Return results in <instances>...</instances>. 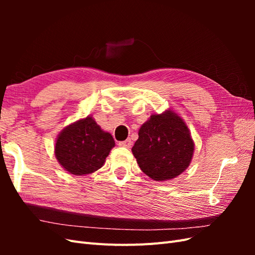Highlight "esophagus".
<instances>
[{"label":"esophagus","instance_id":"34e87169","mask_svg":"<svg viewBox=\"0 0 255 255\" xmlns=\"http://www.w3.org/2000/svg\"><path fill=\"white\" fill-rule=\"evenodd\" d=\"M119 145H121V146H126V148H130V146H132V140L129 139H127V140H125V141H120L119 142Z\"/></svg>","mask_w":255,"mask_h":255}]
</instances>
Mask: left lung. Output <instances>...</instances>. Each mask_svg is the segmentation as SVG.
Masks as SVG:
<instances>
[{
	"instance_id": "left-lung-1",
	"label": "left lung",
	"mask_w": 255,
	"mask_h": 255,
	"mask_svg": "<svg viewBox=\"0 0 255 255\" xmlns=\"http://www.w3.org/2000/svg\"><path fill=\"white\" fill-rule=\"evenodd\" d=\"M138 136L132 152L142 172L152 180H172L189 166L195 143L186 123L171 110L151 115Z\"/></svg>"
}]
</instances>
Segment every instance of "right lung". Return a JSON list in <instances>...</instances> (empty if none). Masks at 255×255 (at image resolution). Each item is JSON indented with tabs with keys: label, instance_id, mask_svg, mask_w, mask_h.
Instances as JSON below:
<instances>
[{
	"label": "right lung",
	"instance_id": "add662e5",
	"mask_svg": "<svg viewBox=\"0 0 255 255\" xmlns=\"http://www.w3.org/2000/svg\"><path fill=\"white\" fill-rule=\"evenodd\" d=\"M114 146L113 136L104 132L94 118L87 117L61 130L55 143V156L66 171L84 175L101 168Z\"/></svg>",
	"mask_w": 255,
	"mask_h": 255
}]
</instances>
